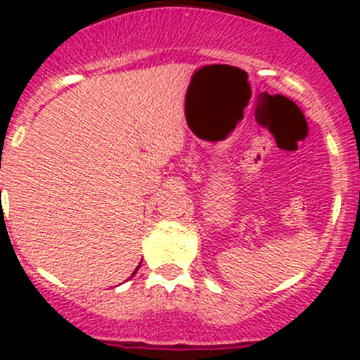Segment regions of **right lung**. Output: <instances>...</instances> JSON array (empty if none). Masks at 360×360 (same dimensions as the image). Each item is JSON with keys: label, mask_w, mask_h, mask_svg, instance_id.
<instances>
[{"label": "right lung", "mask_w": 360, "mask_h": 360, "mask_svg": "<svg viewBox=\"0 0 360 360\" xmlns=\"http://www.w3.org/2000/svg\"><path fill=\"white\" fill-rule=\"evenodd\" d=\"M139 266H141V265H139ZM139 266H136V270H139ZM136 270H135V272H133V274H136Z\"/></svg>", "instance_id": "1"}]
</instances>
